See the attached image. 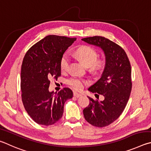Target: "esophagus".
<instances>
[{"label": "esophagus", "instance_id": "34e87169", "mask_svg": "<svg viewBox=\"0 0 151 151\" xmlns=\"http://www.w3.org/2000/svg\"><path fill=\"white\" fill-rule=\"evenodd\" d=\"M73 96L76 97H80L81 96V95L80 93H76V92H73Z\"/></svg>", "mask_w": 151, "mask_h": 151}]
</instances>
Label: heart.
<instances>
[{
  "instance_id": "b5f03b06",
  "label": "heart",
  "mask_w": 151,
  "mask_h": 151,
  "mask_svg": "<svg viewBox=\"0 0 151 151\" xmlns=\"http://www.w3.org/2000/svg\"><path fill=\"white\" fill-rule=\"evenodd\" d=\"M75 55L87 67H90L95 72H99L105 66V60L104 58H97V53L93 47L89 46H81L76 49ZM70 63V58L68 54H64L60 60V69L63 72L68 70ZM88 83V81L80 78L73 77L67 80L68 86L73 90L80 91L84 86Z\"/></svg>"
}]
</instances>
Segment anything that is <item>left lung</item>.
Segmentation results:
<instances>
[{
	"mask_svg": "<svg viewBox=\"0 0 151 151\" xmlns=\"http://www.w3.org/2000/svg\"><path fill=\"white\" fill-rule=\"evenodd\" d=\"M89 44L98 46L105 55V66L101 77L88 89L102 101L90 100L83 109V115L89 123L97 127H104L117 119L121 115L130 97L131 67L129 58L122 47L105 37L93 36L81 39Z\"/></svg>",
	"mask_w": 151,
	"mask_h": 151,
	"instance_id": "obj_1",
	"label": "left lung"
}]
</instances>
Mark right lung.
<instances>
[{
  "instance_id": "obj_1",
  "label": "right lung",
  "mask_w": 151,
  "mask_h": 151,
  "mask_svg": "<svg viewBox=\"0 0 151 151\" xmlns=\"http://www.w3.org/2000/svg\"><path fill=\"white\" fill-rule=\"evenodd\" d=\"M76 38L49 35L33 45L24 57L21 68L22 101L36 123L52 125L62 117L63 105L73 92L64 88L58 93L49 91L50 79L61 76L60 60Z\"/></svg>"
}]
</instances>
